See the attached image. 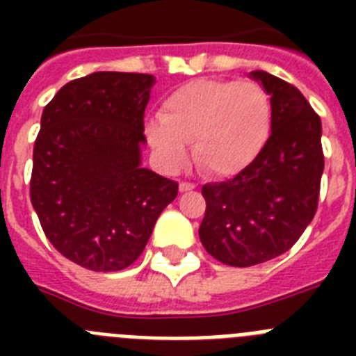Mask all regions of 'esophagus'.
Segmentation results:
<instances>
[{
    "label": "esophagus",
    "mask_w": 356,
    "mask_h": 356,
    "mask_svg": "<svg viewBox=\"0 0 356 356\" xmlns=\"http://www.w3.org/2000/svg\"><path fill=\"white\" fill-rule=\"evenodd\" d=\"M196 185L191 184V181H180V193H188V191H194Z\"/></svg>",
    "instance_id": "obj_1"
}]
</instances>
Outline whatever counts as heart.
<instances>
[{
    "instance_id": "b5f03b06",
    "label": "heart",
    "mask_w": 356,
    "mask_h": 356,
    "mask_svg": "<svg viewBox=\"0 0 356 356\" xmlns=\"http://www.w3.org/2000/svg\"><path fill=\"white\" fill-rule=\"evenodd\" d=\"M273 124L269 94L254 81L203 78L181 85L162 103L146 137L169 169L180 168L191 144L194 162L229 178L248 169L266 147Z\"/></svg>"
}]
</instances>
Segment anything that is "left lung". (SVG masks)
Returning a JSON list of instances; mask_svg holds the SVG:
<instances>
[{"label":"left lung","mask_w":356,"mask_h":356,"mask_svg":"<svg viewBox=\"0 0 356 356\" xmlns=\"http://www.w3.org/2000/svg\"><path fill=\"white\" fill-rule=\"evenodd\" d=\"M271 96V135L235 178L207 184L200 241L226 266L250 267L291 250L316 216L325 156L321 119L294 85L250 72Z\"/></svg>","instance_id":"1"}]
</instances>
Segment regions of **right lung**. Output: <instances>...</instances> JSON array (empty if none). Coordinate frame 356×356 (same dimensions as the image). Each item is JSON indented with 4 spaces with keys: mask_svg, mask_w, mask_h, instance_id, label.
Returning a JSON list of instances; mask_svg holds the SVG:
<instances>
[{
    "mask_svg": "<svg viewBox=\"0 0 356 356\" xmlns=\"http://www.w3.org/2000/svg\"><path fill=\"white\" fill-rule=\"evenodd\" d=\"M155 78L99 71L65 83L44 106L30 200L55 250L97 273L139 259L178 184L140 165Z\"/></svg>",
    "mask_w": 356,
    "mask_h": 356,
    "instance_id": "add662e5",
    "label": "right lung"
}]
</instances>
